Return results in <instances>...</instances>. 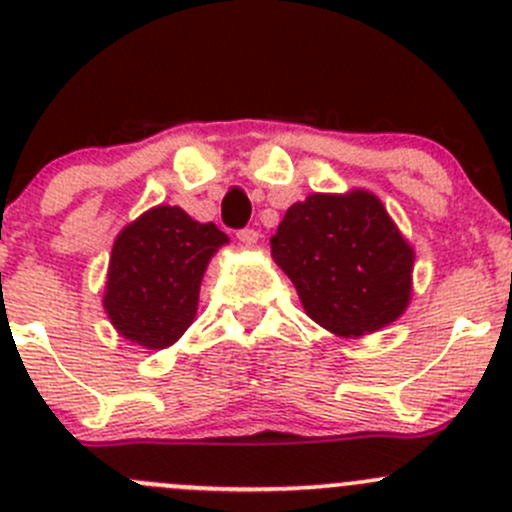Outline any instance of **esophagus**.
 <instances>
[{"instance_id":"34e87169","label":"esophagus","mask_w":512,"mask_h":512,"mask_svg":"<svg viewBox=\"0 0 512 512\" xmlns=\"http://www.w3.org/2000/svg\"><path fill=\"white\" fill-rule=\"evenodd\" d=\"M237 240H240L242 247H255L257 240H260V232L252 230V227H245V230L237 232Z\"/></svg>"}]
</instances>
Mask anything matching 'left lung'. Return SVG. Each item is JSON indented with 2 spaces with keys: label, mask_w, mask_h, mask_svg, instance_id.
Returning a JSON list of instances; mask_svg holds the SVG:
<instances>
[{
  "label": "left lung",
  "mask_w": 512,
  "mask_h": 512,
  "mask_svg": "<svg viewBox=\"0 0 512 512\" xmlns=\"http://www.w3.org/2000/svg\"><path fill=\"white\" fill-rule=\"evenodd\" d=\"M272 260L292 280L307 317L337 337L379 332L411 302L414 247L364 188L294 203L272 237Z\"/></svg>",
  "instance_id": "1"
}]
</instances>
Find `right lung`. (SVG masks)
Here are the masks:
<instances>
[{"instance_id":"obj_1","label":"right lung","mask_w":512,"mask_h":512,"mask_svg":"<svg viewBox=\"0 0 512 512\" xmlns=\"http://www.w3.org/2000/svg\"><path fill=\"white\" fill-rule=\"evenodd\" d=\"M215 223H198L178 205H156L113 240L103 309L113 329L143 349H168L195 322L203 275L227 245Z\"/></svg>"}]
</instances>
